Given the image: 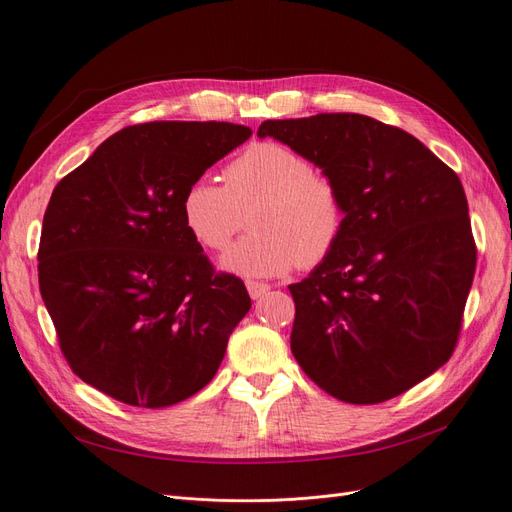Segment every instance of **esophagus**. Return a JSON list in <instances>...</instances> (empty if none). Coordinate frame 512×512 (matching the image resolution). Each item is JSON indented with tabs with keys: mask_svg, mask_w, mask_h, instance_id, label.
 <instances>
[{
	"mask_svg": "<svg viewBox=\"0 0 512 512\" xmlns=\"http://www.w3.org/2000/svg\"><path fill=\"white\" fill-rule=\"evenodd\" d=\"M245 286H247V292H250V297H252V299H260L262 294H265V292H269V290H271V286H269V284L254 282V280L245 282Z\"/></svg>",
	"mask_w": 512,
	"mask_h": 512,
	"instance_id": "34e87169",
	"label": "esophagus"
}]
</instances>
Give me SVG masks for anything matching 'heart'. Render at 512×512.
Here are the masks:
<instances>
[{
	"instance_id": "1",
	"label": "heart",
	"mask_w": 512,
	"mask_h": 512,
	"mask_svg": "<svg viewBox=\"0 0 512 512\" xmlns=\"http://www.w3.org/2000/svg\"><path fill=\"white\" fill-rule=\"evenodd\" d=\"M250 209L252 235L220 258V267L241 277H275L294 265L314 267L342 237L346 207L337 183L314 170L303 153L282 143L247 147L226 168V185L194 179L183 192L181 215L192 237L224 250Z\"/></svg>"
}]
</instances>
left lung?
<instances>
[{
	"label": "left lung",
	"instance_id": "obj_1",
	"mask_svg": "<svg viewBox=\"0 0 512 512\" xmlns=\"http://www.w3.org/2000/svg\"><path fill=\"white\" fill-rule=\"evenodd\" d=\"M260 138L303 153L342 190L335 250L290 284V350L322 391L380 404L455 350L476 245L459 177L412 134L356 113L269 119Z\"/></svg>",
	"mask_w": 512,
	"mask_h": 512
}]
</instances>
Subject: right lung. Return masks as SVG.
I'll return each instance as SVG.
<instances>
[{
    "label": "right lung",
    "instance_id": "add662e5",
    "mask_svg": "<svg viewBox=\"0 0 512 512\" xmlns=\"http://www.w3.org/2000/svg\"><path fill=\"white\" fill-rule=\"evenodd\" d=\"M250 136L226 121L141 123L55 185L42 301L74 374L121 404L166 408L198 393L250 312L243 282L213 271L181 215L185 188Z\"/></svg>",
    "mask_w": 512,
    "mask_h": 512
}]
</instances>
